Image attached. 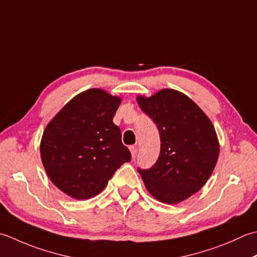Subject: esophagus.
<instances>
[{
	"label": "esophagus",
	"mask_w": 257,
	"mask_h": 257,
	"mask_svg": "<svg viewBox=\"0 0 257 257\" xmlns=\"http://www.w3.org/2000/svg\"><path fill=\"white\" fill-rule=\"evenodd\" d=\"M130 150H131V154H132V158H133V159H135V158H136V155H138V151H139L138 146H136V145L130 146Z\"/></svg>",
	"instance_id": "1"
}]
</instances>
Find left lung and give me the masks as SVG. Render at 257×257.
I'll return each mask as SVG.
<instances>
[{
  "mask_svg": "<svg viewBox=\"0 0 257 257\" xmlns=\"http://www.w3.org/2000/svg\"><path fill=\"white\" fill-rule=\"evenodd\" d=\"M159 128L161 151L149 170L139 169L155 200L176 204L195 194L212 175L219 143L211 119L182 92L163 88L150 97H136Z\"/></svg>",
  "mask_w": 257,
  "mask_h": 257,
  "instance_id": "8db88e82",
  "label": "left lung"
}]
</instances>
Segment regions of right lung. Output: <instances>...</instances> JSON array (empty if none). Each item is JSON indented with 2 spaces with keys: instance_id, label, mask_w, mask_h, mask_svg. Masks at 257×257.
<instances>
[{
  "instance_id": "add662e5",
  "label": "right lung",
  "mask_w": 257,
  "mask_h": 257,
  "mask_svg": "<svg viewBox=\"0 0 257 257\" xmlns=\"http://www.w3.org/2000/svg\"><path fill=\"white\" fill-rule=\"evenodd\" d=\"M122 98L101 88L73 97L42 135V163L52 183L75 200L99 194L131 153L113 123Z\"/></svg>"
}]
</instances>
